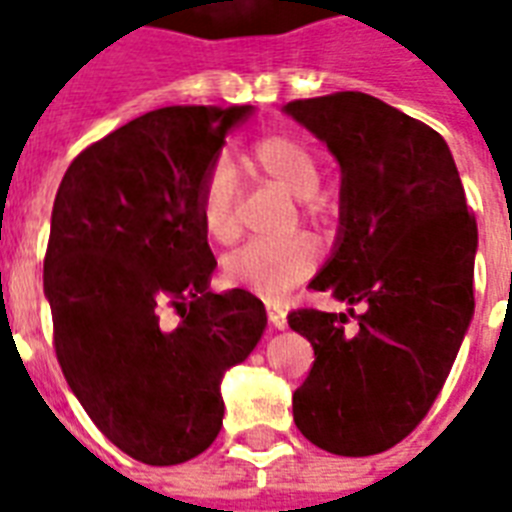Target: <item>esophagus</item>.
<instances>
[{"mask_svg": "<svg viewBox=\"0 0 512 512\" xmlns=\"http://www.w3.org/2000/svg\"><path fill=\"white\" fill-rule=\"evenodd\" d=\"M267 317L275 330H285L288 327V317H285V312L277 304H267Z\"/></svg>", "mask_w": 512, "mask_h": 512, "instance_id": "34e87169", "label": "esophagus"}]
</instances>
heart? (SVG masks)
<instances>
[{
    "instance_id": "heart-1",
    "label": "heart",
    "mask_w": 512,
    "mask_h": 512,
    "mask_svg": "<svg viewBox=\"0 0 512 512\" xmlns=\"http://www.w3.org/2000/svg\"><path fill=\"white\" fill-rule=\"evenodd\" d=\"M251 161L290 195L304 198V214L320 219L322 200L314 195L322 182V163L312 147L290 134H272L251 147ZM198 214L203 232L216 243H232L240 235L235 171L227 158L208 166L198 190ZM320 248L312 237L296 235L282 240H251L224 261V275L232 285L264 298H277L312 275Z\"/></svg>"
}]
</instances>
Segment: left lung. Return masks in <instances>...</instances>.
Here are the masks:
<instances>
[{
    "label": "left lung",
    "mask_w": 512,
    "mask_h": 512,
    "mask_svg": "<svg viewBox=\"0 0 512 512\" xmlns=\"http://www.w3.org/2000/svg\"><path fill=\"white\" fill-rule=\"evenodd\" d=\"M282 110L341 166L335 251L309 288L362 304L288 314L314 349L293 420L325 452L378 455L415 431L455 365L476 306V216L447 142L423 121L362 92Z\"/></svg>",
    "instance_id": "left-lung-1"
}]
</instances>
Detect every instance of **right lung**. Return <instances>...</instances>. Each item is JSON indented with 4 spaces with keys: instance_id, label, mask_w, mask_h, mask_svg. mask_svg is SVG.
Here are the masks:
<instances>
[{
    "instance_id": "1",
    "label": "right lung",
    "mask_w": 512,
    "mask_h": 512,
    "mask_svg": "<svg viewBox=\"0 0 512 512\" xmlns=\"http://www.w3.org/2000/svg\"><path fill=\"white\" fill-rule=\"evenodd\" d=\"M251 113L150 110L81 150L55 195L44 296L57 362L94 425L140 463H187L214 444L224 372L267 327L253 293L208 290L216 259L198 214L208 166Z\"/></svg>"
}]
</instances>
